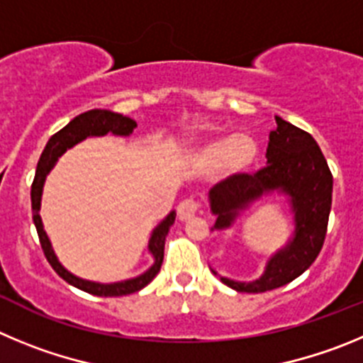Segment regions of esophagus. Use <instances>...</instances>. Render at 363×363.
Returning a JSON list of instances; mask_svg holds the SVG:
<instances>
[{
  "instance_id": "esophagus-1",
  "label": "esophagus",
  "mask_w": 363,
  "mask_h": 363,
  "mask_svg": "<svg viewBox=\"0 0 363 363\" xmlns=\"http://www.w3.org/2000/svg\"><path fill=\"white\" fill-rule=\"evenodd\" d=\"M197 210H199L197 202L191 201V199H186V201H182L181 204L177 206L179 220L186 222V220H189V218H194L195 213H197Z\"/></svg>"
}]
</instances>
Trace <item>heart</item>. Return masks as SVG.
<instances>
[{
    "mask_svg": "<svg viewBox=\"0 0 363 363\" xmlns=\"http://www.w3.org/2000/svg\"><path fill=\"white\" fill-rule=\"evenodd\" d=\"M260 157V145L250 133H222L208 137L194 146L188 155V164L197 172L217 169L224 181L250 174Z\"/></svg>",
    "mask_w": 363,
    "mask_h": 363,
    "instance_id": "obj_1",
    "label": "heart"
}]
</instances>
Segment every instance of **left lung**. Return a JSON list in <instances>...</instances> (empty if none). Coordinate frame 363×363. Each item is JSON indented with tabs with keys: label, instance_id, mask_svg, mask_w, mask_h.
<instances>
[{
	"label": "left lung",
	"instance_id": "left-lung-1",
	"mask_svg": "<svg viewBox=\"0 0 363 363\" xmlns=\"http://www.w3.org/2000/svg\"><path fill=\"white\" fill-rule=\"evenodd\" d=\"M267 143V166L255 175L222 181L208 195L215 217L211 231L233 230L257 202L280 195L293 217V230L282 247L271 253L259 279L242 282L213 275L240 293H264L286 286L308 269L324 246L333 201V175L313 135L275 116Z\"/></svg>",
	"mask_w": 363,
	"mask_h": 363
}]
</instances>
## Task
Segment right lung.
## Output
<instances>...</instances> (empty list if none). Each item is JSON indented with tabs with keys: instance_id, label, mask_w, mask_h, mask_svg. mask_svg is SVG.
I'll return each instance as SVG.
<instances>
[{
	"instance_id": "right-lung-1",
	"label": "right lung",
	"mask_w": 363,
	"mask_h": 363,
	"mask_svg": "<svg viewBox=\"0 0 363 363\" xmlns=\"http://www.w3.org/2000/svg\"><path fill=\"white\" fill-rule=\"evenodd\" d=\"M137 128V123L132 117H126L123 113L110 112V110H88V112L79 113L77 117L68 123L65 128H61L60 132L54 133V135L48 139L47 146H45L41 157H39L38 168H35V177L32 182V218H34V226L38 230L39 242L45 251V257L50 262V266L54 267V271L63 280H67L70 286L77 287L81 291H86L90 295L96 296H123L130 295V293L141 291L143 287L148 286L155 275L161 269L162 257H164V240L166 235H168L169 226L174 224L175 220V210L169 211L157 226L153 228L152 235L148 238V253L152 255L153 264L141 273V275L132 277V279L117 280V282H94V280L81 279V277L74 275L72 271H68L63 264L60 262L57 255H55L54 247H52L50 238H48L47 231H45L43 220H41V199H43V188L45 181H47L48 174L52 172V168L55 166L57 159L63 155L67 150L74 148L76 145L83 143L84 139H90V137H103V135H119V137H128L132 135L133 130Z\"/></svg>"
}]
</instances>
